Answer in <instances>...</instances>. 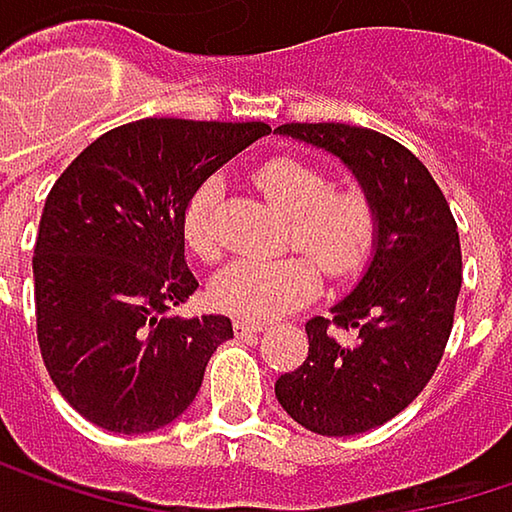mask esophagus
<instances>
[{
	"label": "esophagus",
	"instance_id": "1",
	"mask_svg": "<svg viewBox=\"0 0 512 512\" xmlns=\"http://www.w3.org/2000/svg\"><path fill=\"white\" fill-rule=\"evenodd\" d=\"M234 331H237L240 337H249V340H252L260 331H266V325H263V322H249V319H237V322H234Z\"/></svg>",
	"mask_w": 512,
	"mask_h": 512
}]
</instances>
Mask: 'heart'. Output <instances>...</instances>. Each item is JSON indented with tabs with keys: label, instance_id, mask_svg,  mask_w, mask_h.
<instances>
[{
	"label": "heart",
	"instance_id": "heart-1",
	"mask_svg": "<svg viewBox=\"0 0 512 512\" xmlns=\"http://www.w3.org/2000/svg\"><path fill=\"white\" fill-rule=\"evenodd\" d=\"M255 184L287 216V243L302 249L331 281H343L363 269L375 246L378 219L360 190H331L328 175L299 158H272L257 166ZM216 205L219 184L205 181L190 196L181 219L187 246L202 260L222 255ZM309 261L302 255L237 260L213 278L210 299L219 310L243 319L260 322L284 316L319 293V270Z\"/></svg>",
	"mask_w": 512,
	"mask_h": 512
}]
</instances>
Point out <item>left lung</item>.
<instances>
[{"label": "left lung", "instance_id": "obj_1", "mask_svg": "<svg viewBox=\"0 0 512 512\" xmlns=\"http://www.w3.org/2000/svg\"><path fill=\"white\" fill-rule=\"evenodd\" d=\"M275 131L337 155L378 219L366 275L331 316L304 325L307 360L275 381L281 407L302 428L363 434L398 416L440 366L463 284L457 222L428 166L393 137L346 122H287Z\"/></svg>", "mask_w": 512, "mask_h": 512}]
</instances>
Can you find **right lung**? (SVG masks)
<instances>
[{"label":"right lung","mask_w":512,"mask_h":512,"mask_svg":"<svg viewBox=\"0 0 512 512\" xmlns=\"http://www.w3.org/2000/svg\"><path fill=\"white\" fill-rule=\"evenodd\" d=\"M266 122L149 117L93 140L46 196L34 243L37 343L93 425L146 434L196 398L228 316H175L199 287L184 260L190 196Z\"/></svg>","instance_id":"1"}]
</instances>
